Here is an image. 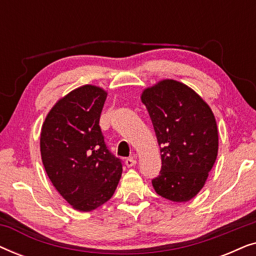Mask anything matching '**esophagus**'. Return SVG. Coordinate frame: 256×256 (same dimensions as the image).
<instances>
[{"label": "esophagus", "mask_w": 256, "mask_h": 256, "mask_svg": "<svg viewBox=\"0 0 256 256\" xmlns=\"http://www.w3.org/2000/svg\"><path fill=\"white\" fill-rule=\"evenodd\" d=\"M126 166H127L128 168H132V166H134L135 164H136V160H135V157H129V158H127L126 160Z\"/></svg>", "instance_id": "obj_1"}]
</instances>
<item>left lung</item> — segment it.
Returning a JSON list of instances; mask_svg holds the SVG:
<instances>
[{
    "label": "left lung",
    "mask_w": 256,
    "mask_h": 256,
    "mask_svg": "<svg viewBox=\"0 0 256 256\" xmlns=\"http://www.w3.org/2000/svg\"><path fill=\"white\" fill-rule=\"evenodd\" d=\"M141 100L152 118L162 158L152 186L169 200H190L205 185L218 155L214 115L194 90L172 79L146 88Z\"/></svg>",
    "instance_id": "left-lung-1"
}]
</instances>
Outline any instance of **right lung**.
I'll use <instances>...</instances> for the list:
<instances>
[{"mask_svg":"<svg viewBox=\"0 0 256 256\" xmlns=\"http://www.w3.org/2000/svg\"><path fill=\"white\" fill-rule=\"evenodd\" d=\"M106 98L101 87H78L57 101L42 126L45 171L62 197L82 212L110 200L122 174L99 126Z\"/></svg>","mask_w":256,"mask_h":256,"instance_id":"add662e5","label":"right lung"}]
</instances>
